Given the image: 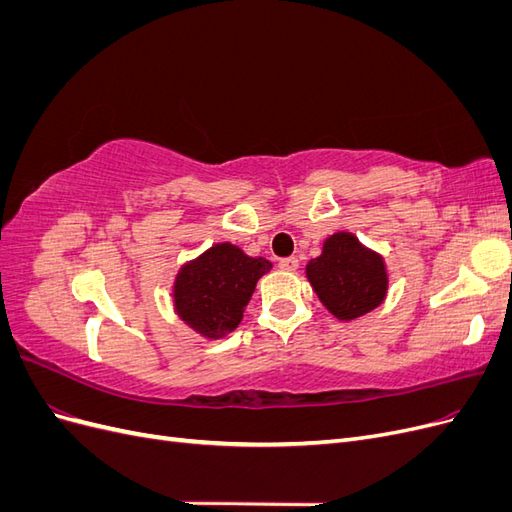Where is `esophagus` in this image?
<instances>
[{"mask_svg":"<svg viewBox=\"0 0 512 512\" xmlns=\"http://www.w3.org/2000/svg\"><path fill=\"white\" fill-rule=\"evenodd\" d=\"M280 267H282L284 271H297V269H299V258H294V256L282 258V260H280Z\"/></svg>","mask_w":512,"mask_h":512,"instance_id":"34e87169","label":"esophagus"}]
</instances>
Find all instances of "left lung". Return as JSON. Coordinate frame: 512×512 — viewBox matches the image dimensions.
Segmentation results:
<instances>
[{"mask_svg": "<svg viewBox=\"0 0 512 512\" xmlns=\"http://www.w3.org/2000/svg\"><path fill=\"white\" fill-rule=\"evenodd\" d=\"M307 280L318 299L339 320H354L376 309L389 288L384 260L350 232H337L322 254L307 262Z\"/></svg>", "mask_w": 512, "mask_h": 512, "instance_id": "8db88e82", "label": "left lung"}]
</instances>
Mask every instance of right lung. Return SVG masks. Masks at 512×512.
Segmentation results:
<instances>
[{"instance_id": "obj_1", "label": "right lung", "mask_w": 512, "mask_h": 512, "mask_svg": "<svg viewBox=\"0 0 512 512\" xmlns=\"http://www.w3.org/2000/svg\"><path fill=\"white\" fill-rule=\"evenodd\" d=\"M269 271L265 258L247 256L232 243L213 245L179 271L173 292L177 314L200 335L224 337L239 327L256 282Z\"/></svg>"}]
</instances>
